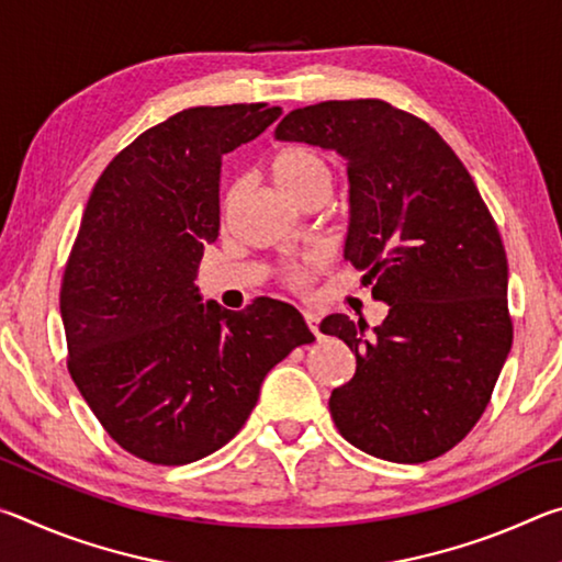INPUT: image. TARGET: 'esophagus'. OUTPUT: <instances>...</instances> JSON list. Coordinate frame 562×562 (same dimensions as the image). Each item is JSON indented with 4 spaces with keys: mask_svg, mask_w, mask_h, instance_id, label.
<instances>
[{
    "mask_svg": "<svg viewBox=\"0 0 562 562\" xmlns=\"http://www.w3.org/2000/svg\"><path fill=\"white\" fill-rule=\"evenodd\" d=\"M304 322H307V327L312 329V335L319 339L322 331H319V315H317V312H304Z\"/></svg>",
    "mask_w": 562,
    "mask_h": 562,
    "instance_id": "esophagus-1",
    "label": "esophagus"
}]
</instances>
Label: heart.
Instances as JSON below:
<instances>
[{
    "label": "heart",
    "mask_w": 562,
    "mask_h": 562,
    "mask_svg": "<svg viewBox=\"0 0 562 562\" xmlns=\"http://www.w3.org/2000/svg\"><path fill=\"white\" fill-rule=\"evenodd\" d=\"M272 180L278 183L284 193L294 201H302L310 190L315 188H327L329 186V166L327 160L322 158L315 148L307 146H292L280 150L278 156L272 158L270 164ZM233 201V190L225 193V207ZM325 268V260L319 255H304V258L290 262L284 268V280H288L292 288H304L315 274Z\"/></svg>",
    "instance_id": "1"
}]
</instances>
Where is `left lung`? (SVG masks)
<instances>
[{"label":"left lung","instance_id":"left-lung-1","mask_svg":"<svg viewBox=\"0 0 562 562\" xmlns=\"http://www.w3.org/2000/svg\"><path fill=\"white\" fill-rule=\"evenodd\" d=\"M274 138L347 158L345 260L389 304L372 335L347 315L319 325L357 357L329 396L339 434L396 463L451 451L486 412L513 345L506 250L471 173L429 123L379 99L294 109Z\"/></svg>","mask_w":562,"mask_h":562}]
</instances>
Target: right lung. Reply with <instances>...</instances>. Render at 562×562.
<instances>
[{
  "mask_svg": "<svg viewBox=\"0 0 562 562\" xmlns=\"http://www.w3.org/2000/svg\"><path fill=\"white\" fill-rule=\"evenodd\" d=\"M282 116L268 103L195 106L148 128L91 190L61 282L69 372L121 449L183 465L225 446L260 384L315 335L288 302L203 304L221 233L223 156Z\"/></svg>",
  "mask_w": 562,
  "mask_h": 562,
  "instance_id": "add662e5",
  "label": "right lung"
}]
</instances>
